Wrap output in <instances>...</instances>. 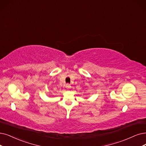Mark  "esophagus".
Here are the masks:
<instances>
[{"label":"esophagus","mask_w":146,"mask_h":146,"mask_svg":"<svg viewBox=\"0 0 146 146\" xmlns=\"http://www.w3.org/2000/svg\"><path fill=\"white\" fill-rule=\"evenodd\" d=\"M65 87H66L67 89H69L71 87V85H70L69 84H66V86H65Z\"/></svg>","instance_id":"34e87169"}]
</instances>
